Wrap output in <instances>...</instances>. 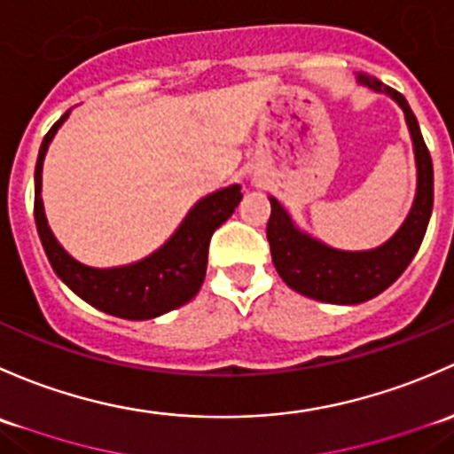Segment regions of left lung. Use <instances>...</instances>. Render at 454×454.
Returning <instances> with one entry per match:
<instances>
[{"label": "left lung", "mask_w": 454, "mask_h": 454, "mask_svg": "<svg viewBox=\"0 0 454 454\" xmlns=\"http://www.w3.org/2000/svg\"><path fill=\"white\" fill-rule=\"evenodd\" d=\"M363 85L373 91L389 93L404 111L411 137H413L415 163H418V194L406 216L389 242L372 251H339L306 236L293 225L286 209L270 196V218L266 223V238L279 278L301 295L325 303L367 301L380 295L404 273L409 262L418 254L433 212V161L424 144L419 124L409 102L395 89L382 85L378 78L358 76Z\"/></svg>", "instance_id": "1"}]
</instances>
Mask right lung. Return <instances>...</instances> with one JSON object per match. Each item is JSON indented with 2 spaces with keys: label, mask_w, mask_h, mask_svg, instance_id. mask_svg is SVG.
<instances>
[{
  "label": "right lung",
  "mask_w": 454,
  "mask_h": 454,
  "mask_svg": "<svg viewBox=\"0 0 454 454\" xmlns=\"http://www.w3.org/2000/svg\"><path fill=\"white\" fill-rule=\"evenodd\" d=\"M69 114L43 137L35 170V221L45 255L60 279L98 310L129 321L155 319V317L184 306L199 293L207 269V251L212 233L233 214L240 203V185L218 190L205 196L190 209L175 236L153 255L120 269H91L81 264L56 242L45 221L41 200V170L43 157L59 126Z\"/></svg>",
  "instance_id": "add662e5"
}]
</instances>
